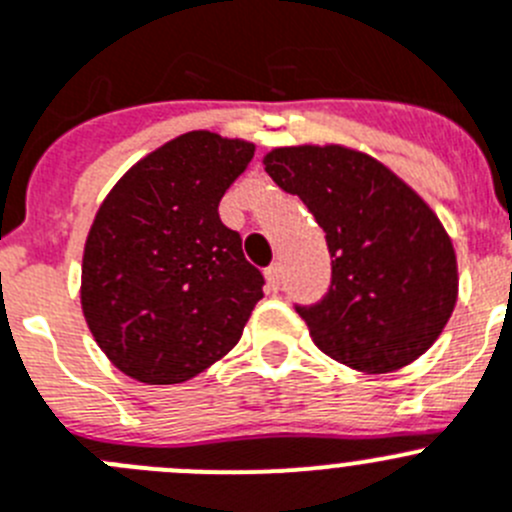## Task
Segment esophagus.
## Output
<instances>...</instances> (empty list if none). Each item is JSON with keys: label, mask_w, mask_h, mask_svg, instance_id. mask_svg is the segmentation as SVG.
Returning a JSON list of instances; mask_svg holds the SVG:
<instances>
[{"label": "esophagus", "mask_w": 512, "mask_h": 512, "mask_svg": "<svg viewBox=\"0 0 512 512\" xmlns=\"http://www.w3.org/2000/svg\"><path fill=\"white\" fill-rule=\"evenodd\" d=\"M266 284H269L271 292H279L281 289V264H271L266 269Z\"/></svg>", "instance_id": "esophagus-1"}]
</instances>
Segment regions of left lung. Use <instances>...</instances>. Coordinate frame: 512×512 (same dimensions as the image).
Here are the masks:
<instances>
[{
	"label": "left lung",
	"mask_w": 512,
	"mask_h": 512,
	"mask_svg": "<svg viewBox=\"0 0 512 512\" xmlns=\"http://www.w3.org/2000/svg\"><path fill=\"white\" fill-rule=\"evenodd\" d=\"M271 180L325 231L330 287L294 304L325 355L365 373L414 363L457 304V259L429 205L378 159L345 147H281Z\"/></svg>",
	"instance_id": "obj_1"
}]
</instances>
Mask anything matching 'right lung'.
Listing matches in <instances>:
<instances>
[{"instance_id":"1","label":"right lung","mask_w":512,"mask_h":512,"mask_svg":"<svg viewBox=\"0 0 512 512\" xmlns=\"http://www.w3.org/2000/svg\"><path fill=\"white\" fill-rule=\"evenodd\" d=\"M251 157L253 144L190 131L134 164L98 208L81 304L98 348L129 378L190 381L241 340L264 274L218 205Z\"/></svg>"}]
</instances>
